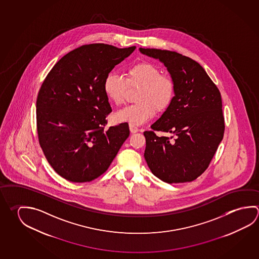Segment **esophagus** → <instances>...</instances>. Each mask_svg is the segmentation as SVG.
Masks as SVG:
<instances>
[{
	"mask_svg": "<svg viewBox=\"0 0 259 259\" xmlns=\"http://www.w3.org/2000/svg\"><path fill=\"white\" fill-rule=\"evenodd\" d=\"M129 128H130V131H131L132 134H136L139 130L137 126H136L135 124H132V123L129 124Z\"/></svg>",
	"mask_w": 259,
	"mask_h": 259,
	"instance_id": "obj_1",
	"label": "esophagus"
}]
</instances>
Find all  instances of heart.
<instances>
[{
    "instance_id": "heart-1",
    "label": "heart",
    "mask_w": 259,
    "mask_h": 259,
    "mask_svg": "<svg viewBox=\"0 0 259 259\" xmlns=\"http://www.w3.org/2000/svg\"><path fill=\"white\" fill-rule=\"evenodd\" d=\"M129 88L136 89L135 105H128L117 112L114 117L119 123L142 124L157 113L169 108L175 97L176 84L172 78L149 62H138L129 66L124 77L111 73L105 77L104 92L114 105H121Z\"/></svg>"
}]
</instances>
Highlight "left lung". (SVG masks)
<instances>
[{
	"mask_svg": "<svg viewBox=\"0 0 259 259\" xmlns=\"http://www.w3.org/2000/svg\"><path fill=\"white\" fill-rule=\"evenodd\" d=\"M139 51L163 64L176 84L172 104L151 125L172 136L144 132L145 161L151 172L165 183L194 181L208 167L224 136L220 92L204 69L189 57L172 51Z\"/></svg>",
	"mask_w": 259,
	"mask_h": 259,
	"instance_id": "8db88e82",
	"label": "left lung"
}]
</instances>
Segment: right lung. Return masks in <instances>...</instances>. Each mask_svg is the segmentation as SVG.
Wrapping results in <instances>:
<instances>
[{
  "instance_id": "1",
  "label": "right lung",
  "mask_w": 259,
  "mask_h": 259,
  "mask_svg": "<svg viewBox=\"0 0 259 259\" xmlns=\"http://www.w3.org/2000/svg\"><path fill=\"white\" fill-rule=\"evenodd\" d=\"M135 49L81 46L61 58L42 82L36 101L39 143L48 163L64 179L83 183L100 177L127 139V123L105 129L112 108L104 82Z\"/></svg>"
}]
</instances>
